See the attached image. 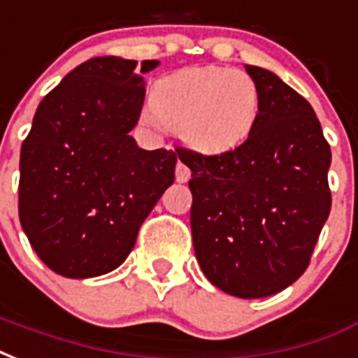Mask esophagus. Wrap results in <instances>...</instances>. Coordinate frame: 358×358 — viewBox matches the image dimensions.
<instances>
[{
	"label": "esophagus",
	"instance_id": "obj_1",
	"mask_svg": "<svg viewBox=\"0 0 358 358\" xmlns=\"http://www.w3.org/2000/svg\"><path fill=\"white\" fill-rule=\"evenodd\" d=\"M189 178H192V171H189L187 165H184L182 161H178V163H176V182L184 184V182H187Z\"/></svg>",
	"mask_w": 358,
	"mask_h": 358
}]
</instances>
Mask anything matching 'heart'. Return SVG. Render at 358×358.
<instances>
[{"label":"heart","instance_id":"heart-1","mask_svg":"<svg viewBox=\"0 0 358 358\" xmlns=\"http://www.w3.org/2000/svg\"><path fill=\"white\" fill-rule=\"evenodd\" d=\"M262 112V92L252 76L224 66H193L159 78L144 121L180 132L193 152L220 157L252 136Z\"/></svg>","mask_w":358,"mask_h":358}]
</instances>
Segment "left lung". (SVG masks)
Here are the masks:
<instances>
[{"label": "left lung", "mask_w": 358, "mask_h": 358, "mask_svg": "<svg viewBox=\"0 0 358 358\" xmlns=\"http://www.w3.org/2000/svg\"><path fill=\"white\" fill-rule=\"evenodd\" d=\"M262 92L252 136L206 157L176 150L189 166L195 258L220 290L252 300L306 271L332 206L330 145L313 108L273 71L246 64Z\"/></svg>", "instance_id": "left-lung-1"}]
</instances>
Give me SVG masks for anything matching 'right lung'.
I'll use <instances>...</instances> for the list:
<instances>
[{"mask_svg":"<svg viewBox=\"0 0 358 358\" xmlns=\"http://www.w3.org/2000/svg\"><path fill=\"white\" fill-rule=\"evenodd\" d=\"M159 60L96 57L38 106L20 150L18 216L45 266L91 279L127 260L142 222L174 182L178 155L145 152L129 132Z\"/></svg>","mask_w":358,"mask_h":358,"instance_id":"obj_1","label":"right lung"}]
</instances>
